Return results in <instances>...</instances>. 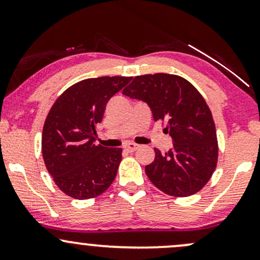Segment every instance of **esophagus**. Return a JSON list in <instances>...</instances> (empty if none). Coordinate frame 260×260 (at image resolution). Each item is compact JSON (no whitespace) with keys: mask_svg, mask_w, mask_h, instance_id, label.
Listing matches in <instances>:
<instances>
[{"mask_svg":"<svg viewBox=\"0 0 260 260\" xmlns=\"http://www.w3.org/2000/svg\"><path fill=\"white\" fill-rule=\"evenodd\" d=\"M138 148H139V145L134 144V143H128V144L124 145V149H126L127 151H129V153H133V151H136Z\"/></svg>","mask_w":260,"mask_h":260,"instance_id":"1","label":"esophagus"}]
</instances>
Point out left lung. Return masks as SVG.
Wrapping results in <instances>:
<instances>
[{
  "label": "left lung",
  "instance_id": "1",
  "mask_svg": "<svg viewBox=\"0 0 260 260\" xmlns=\"http://www.w3.org/2000/svg\"><path fill=\"white\" fill-rule=\"evenodd\" d=\"M122 94L145 103L155 121L166 122L172 148L145 166L151 183L164 193L188 197L210 180L217 162L216 129L210 110L188 80L175 74L138 76Z\"/></svg>",
  "mask_w": 260,
  "mask_h": 260
}]
</instances>
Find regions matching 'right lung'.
I'll return each mask as SVG.
<instances>
[{
	"mask_svg": "<svg viewBox=\"0 0 260 260\" xmlns=\"http://www.w3.org/2000/svg\"><path fill=\"white\" fill-rule=\"evenodd\" d=\"M131 79H84L70 86L50 110L41 138L43 156L49 174L67 196L94 198L115 180L122 149L95 144V128L103 121L107 101Z\"/></svg>",
	"mask_w": 260,
	"mask_h": 260,
	"instance_id": "obj_1",
	"label": "right lung"
}]
</instances>
